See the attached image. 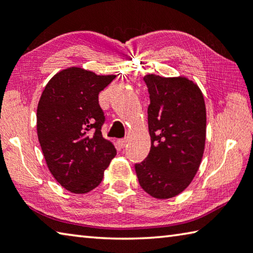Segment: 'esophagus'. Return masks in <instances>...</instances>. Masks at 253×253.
<instances>
[{
  "label": "esophagus",
  "mask_w": 253,
  "mask_h": 253,
  "mask_svg": "<svg viewBox=\"0 0 253 253\" xmlns=\"http://www.w3.org/2000/svg\"><path fill=\"white\" fill-rule=\"evenodd\" d=\"M118 145L122 147V148H124L125 147L126 145H127V139L126 138H124V139H119L118 141Z\"/></svg>",
  "instance_id": "1"
}]
</instances>
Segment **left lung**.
Listing matches in <instances>:
<instances>
[{"instance_id": "1", "label": "left lung", "mask_w": 253, "mask_h": 253, "mask_svg": "<svg viewBox=\"0 0 253 253\" xmlns=\"http://www.w3.org/2000/svg\"><path fill=\"white\" fill-rule=\"evenodd\" d=\"M148 106L150 154L136 164L138 182L156 199L175 197L195 178L206 141V106L202 90L186 76H144Z\"/></svg>"}]
</instances>
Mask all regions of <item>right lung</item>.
<instances>
[{"label":"right lung","mask_w":253,"mask_h":253,"mask_svg":"<svg viewBox=\"0 0 253 253\" xmlns=\"http://www.w3.org/2000/svg\"><path fill=\"white\" fill-rule=\"evenodd\" d=\"M116 75L80 66L59 71L46 84L37 107V134L50 173L73 194H86L102 181L117 152L103 137L98 95Z\"/></svg>","instance_id":"add662e5"}]
</instances>
